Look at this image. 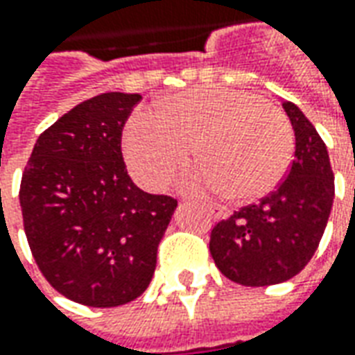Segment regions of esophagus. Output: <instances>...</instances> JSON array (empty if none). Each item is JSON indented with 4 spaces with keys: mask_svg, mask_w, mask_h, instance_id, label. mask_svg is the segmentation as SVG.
Instances as JSON below:
<instances>
[{
    "mask_svg": "<svg viewBox=\"0 0 355 355\" xmlns=\"http://www.w3.org/2000/svg\"><path fill=\"white\" fill-rule=\"evenodd\" d=\"M209 211L215 219H227L229 217V209L223 205H209Z\"/></svg>",
    "mask_w": 355,
    "mask_h": 355,
    "instance_id": "esophagus-1",
    "label": "esophagus"
}]
</instances>
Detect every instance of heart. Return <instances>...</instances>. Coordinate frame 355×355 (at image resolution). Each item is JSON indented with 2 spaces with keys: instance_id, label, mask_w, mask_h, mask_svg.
Wrapping results in <instances>:
<instances>
[{
  "instance_id": "heart-1",
  "label": "heart",
  "mask_w": 355,
  "mask_h": 355,
  "mask_svg": "<svg viewBox=\"0 0 355 355\" xmlns=\"http://www.w3.org/2000/svg\"><path fill=\"white\" fill-rule=\"evenodd\" d=\"M192 148L200 165L180 180L186 192H223L229 200L250 202L284 178L294 130L282 109L234 88L178 94L161 103L159 115L138 111L126 125V161L148 190L169 184Z\"/></svg>"
}]
</instances>
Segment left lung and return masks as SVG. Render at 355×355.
Segmentation results:
<instances>
[{
  "label": "left lung",
  "instance_id": "1",
  "mask_svg": "<svg viewBox=\"0 0 355 355\" xmlns=\"http://www.w3.org/2000/svg\"><path fill=\"white\" fill-rule=\"evenodd\" d=\"M296 152L288 175L259 203L240 207L211 230L209 252L219 271L244 286H269L296 277L321 242L334 200V175L315 126L292 101H282Z\"/></svg>",
  "mask_w": 355,
  "mask_h": 355
}]
</instances>
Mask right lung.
Listing matches in <instances>:
<instances>
[{
	"label": "right lung",
	"instance_id": "right-lung-1",
	"mask_svg": "<svg viewBox=\"0 0 355 355\" xmlns=\"http://www.w3.org/2000/svg\"><path fill=\"white\" fill-rule=\"evenodd\" d=\"M140 100L107 92L78 103L40 135L22 173L32 255L46 281L83 306H123L148 288L177 207L126 173L121 136Z\"/></svg>",
	"mask_w": 355,
	"mask_h": 355
}]
</instances>
